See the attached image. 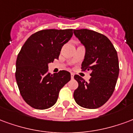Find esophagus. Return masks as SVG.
<instances>
[{
    "label": "esophagus",
    "instance_id": "1",
    "mask_svg": "<svg viewBox=\"0 0 133 133\" xmlns=\"http://www.w3.org/2000/svg\"><path fill=\"white\" fill-rule=\"evenodd\" d=\"M74 74L73 73L71 74V78H74Z\"/></svg>",
    "mask_w": 133,
    "mask_h": 133
}]
</instances>
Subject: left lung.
I'll use <instances>...</instances> for the list:
<instances>
[{
    "instance_id": "left-lung-1",
    "label": "left lung",
    "mask_w": 133,
    "mask_h": 133,
    "mask_svg": "<svg viewBox=\"0 0 133 133\" xmlns=\"http://www.w3.org/2000/svg\"><path fill=\"white\" fill-rule=\"evenodd\" d=\"M74 33L86 48L81 64L84 71H91L89 81L75 75L78 84L74 98L80 106L95 109L107 102L115 90L119 74L118 54L107 37L87 29L74 30Z\"/></svg>"
}]
</instances>
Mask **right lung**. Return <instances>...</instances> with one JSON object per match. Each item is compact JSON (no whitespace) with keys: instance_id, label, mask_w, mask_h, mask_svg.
Instances as JSON below:
<instances>
[{"instance_id":"right-lung-1","label":"right lung","mask_w":133,"mask_h":133,"mask_svg":"<svg viewBox=\"0 0 133 133\" xmlns=\"http://www.w3.org/2000/svg\"><path fill=\"white\" fill-rule=\"evenodd\" d=\"M72 29L42 30L26 40L17 55L15 78L20 95L28 105L44 110L56 103L61 89L70 81L67 71L51 74L48 64L59 59Z\"/></svg>"}]
</instances>
